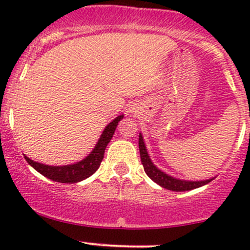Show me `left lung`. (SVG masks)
Wrapping results in <instances>:
<instances>
[{
  "label": "left lung",
  "instance_id": "8db88e82",
  "mask_svg": "<svg viewBox=\"0 0 250 250\" xmlns=\"http://www.w3.org/2000/svg\"><path fill=\"white\" fill-rule=\"evenodd\" d=\"M139 151H140V158L141 163L144 166V170L147 174L148 178L151 180L155 181L156 184H158L162 188H167L170 191H190L193 188H201V186L206 185V184L210 183L214 178L208 179V180H201V181H190V180H181V179H176L174 176L168 175L167 173L162 172L161 169H158L155 165L151 161L150 156L147 153V148H146L145 143H144V138L139 134Z\"/></svg>",
  "mask_w": 250,
  "mask_h": 250
}]
</instances>
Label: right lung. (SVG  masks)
Here are the masks:
<instances>
[{"label":"right lung","mask_w":250,"mask_h":250,"mask_svg":"<svg viewBox=\"0 0 250 250\" xmlns=\"http://www.w3.org/2000/svg\"><path fill=\"white\" fill-rule=\"evenodd\" d=\"M122 118L123 115H120L105 127L104 132L100 135L99 140H98L97 145L94 146L92 152L87 157L83 158L82 161H80V162L67 166H48L35 162V161L30 160L27 156L24 155L25 160L34 169H36L40 174H42V175H44L46 178L53 181L64 184H74L84 180V179L89 178L92 174L97 172L98 168L100 167V163H102L103 158H104L105 148H106L110 140L112 139L116 127H117L118 122Z\"/></svg>","instance_id":"1"}]
</instances>
